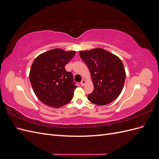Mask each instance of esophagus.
Listing matches in <instances>:
<instances>
[{"mask_svg": "<svg viewBox=\"0 0 159 159\" xmlns=\"http://www.w3.org/2000/svg\"><path fill=\"white\" fill-rule=\"evenodd\" d=\"M80 84L81 85V86H84V85L85 84V81L84 80H81V83H80Z\"/></svg>", "mask_w": 159, "mask_h": 159, "instance_id": "1", "label": "esophagus"}]
</instances>
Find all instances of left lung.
Listing matches in <instances>:
<instances>
[{
	"instance_id": "1",
	"label": "left lung",
	"mask_w": 159,
	"mask_h": 159,
	"mask_svg": "<svg viewBox=\"0 0 159 159\" xmlns=\"http://www.w3.org/2000/svg\"><path fill=\"white\" fill-rule=\"evenodd\" d=\"M80 56L88 67L94 85L93 92L88 95L89 102L105 105L116 99L126 77L121 60L102 48L81 51Z\"/></svg>"
}]
</instances>
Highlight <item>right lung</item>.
Returning a JSON list of instances; mask_svg holds the SVG:
<instances>
[{
  "label": "right lung",
  "mask_w": 159,
  "mask_h": 159,
  "mask_svg": "<svg viewBox=\"0 0 159 159\" xmlns=\"http://www.w3.org/2000/svg\"><path fill=\"white\" fill-rule=\"evenodd\" d=\"M75 52L56 48L38 56L31 66L29 78L34 91L40 102L54 108L69 103L77 88L72 73L66 65Z\"/></svg>",
  "instance_id": "add662e5"
}]
</instances>
